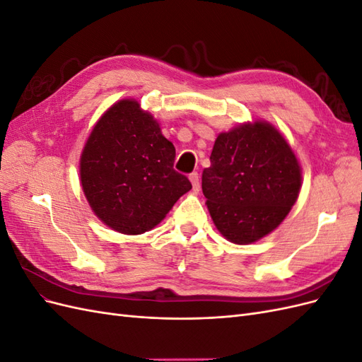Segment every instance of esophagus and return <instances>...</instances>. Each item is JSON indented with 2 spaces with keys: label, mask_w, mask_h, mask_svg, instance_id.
Returning a JSON list of instances; mask_svg holds the SVG:
<instances>
[{
  "label": "esophagus",
  "mask_w": 362,
  "mask_h": 362,
  "mask_svg": "<svg viewBox=\"0 0 362 362\" xmlns=\"http://www.w3.org/2000/svg\"><path fill=\"white\" fill-rule=\"evenodd\" d=\"M189 178H190V181H192V185H193V192H199V189H201L199 173H198V172H192Z\"/></svg>",
  "instance_id": "obj_1"
}]
</instances>
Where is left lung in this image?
Instances as JSON below:
<instances>
[{"label":"left lung","mask_w":362,"mask_h":362,"mask_svg":"<svg viewBox=\"0 0 362 362\" xmlns=\"http://www.w3.org/2000/svg\"><path fill=\"white\" fill-rule=\"evenodd\" d=\"M211 166L202 172V192L218 231L247 245L275 229L300 190V166L291 148L266 122L218 134Z\"/></svg>","instance_id":"obj_1"}]
</instances>
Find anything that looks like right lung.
I'll list each match as a JSON object with an SVG mask.
<instances>
[{
  "label": "right lung",
  "instance_id": "obj_1",
  "mask_svg": "<svg viewBox=\"0 0 362 362\" xmlns=\"http://www.w3.org/2000/svg\"><path fill=\"white\" fill-rule=\"evenodd\" d=\"M175 146L136 101L108 108L87 140L80 161L83 192L101 221L122 234L158 225L192 189L173 169Z\"/></svg>",
  "mask_w": 362,
  "mask_h": 362
}]
</instances>
